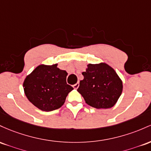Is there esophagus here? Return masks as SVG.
I'll use <instances>...</instances> for the list:
<instances>
[{"label":"esophagus","instance_id":"obj_1","mask_svg":"<svg viewBox=\"0 0 151 151\" xmlns=\"http://www.w3.org/2000/svg\"><path fill=\"white\" fill-rule=\"evenodd\" d=\"M73 88L78 89V88L79 87V83H76L75 85H73Z\"/></svg>","mask_w":151,"mask_h":151}]
</instances>
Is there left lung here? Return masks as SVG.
Listing matches in <instances>:
<instances>
[{
	"label": "left lung",
	"mask_w": 151,
	"mask_h": 151,
	"mask_svg": "<svg viewBox=\"0 0 151 151\" xmlns=\"http://www.w3.org/2000/svg\"><path fill=\"white\" fill-rule=\"evenodd\" d=\"M78 92L89 106L98 109L112 108L123 91V81L112 67L106 63L87 65L82 73Z\"/></svg>",
	"instance_id": "left-lung-1"
}]
</instances>
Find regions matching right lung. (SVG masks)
<instances>
[{"label":"right lung","mask_w":151,"mask_h":151,"mask_svg":"<svg viewBox=\"0 0 151 151\" xmlns=\"http://www.w3.org/2000/svg\"><path fill=\"white\" fill-rule=\"evenodd\" d=\"M68 73L53 65L40 64L23 81L27 98L38 109L45 112L60 108L68 94L73 90L66 83Z\"/></svg>","instance_id":"right-lung-1"}]
</instances>
